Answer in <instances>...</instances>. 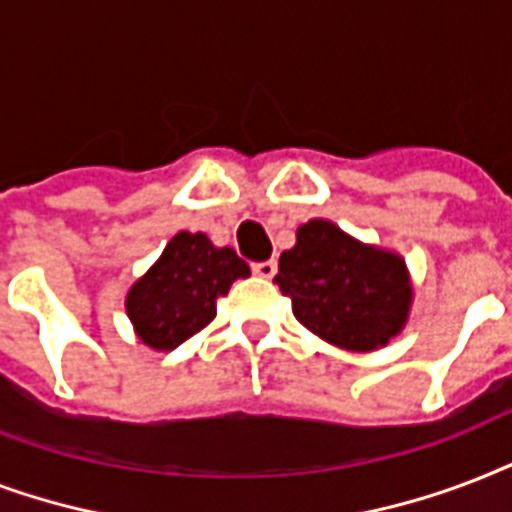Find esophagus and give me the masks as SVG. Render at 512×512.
<instances>
[{
    "mask_svg": "<svg viewBox=\"0 0 512 512\" xmlns=\"http://www.w3.org/2000/svg\"><path fill=\"white\" fill-rule=\"evenodd\" d=\"M277 272V264L272 259L269 261H259V264H253V275H259V277H275Z\"/></svg>",
    "mask_w": 512,
    "mask_h": 512,
    "instance_id": "1",
    "label": "esophagus"
}]
</instances>
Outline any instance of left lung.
Listing matches in <instances>:
<instances>
[{
  "label": "left lung",
  "instance_id": "left-lung-1",
  "mask_svg": "<svg viewBox=\"0 0 512 512\" xmlns=\"http://www.w3.org/2000/svg\"><path fill=\"white\" fill-rule=\"evenodd\" d=\"M275 283L301 326L339 350L387 347L408 323L414 285L406 259L360 243L334 221L310 219L280 253Z\"/></svg>",
  "mask_w": 512,
  "mask_h": 512
}]
</instances>
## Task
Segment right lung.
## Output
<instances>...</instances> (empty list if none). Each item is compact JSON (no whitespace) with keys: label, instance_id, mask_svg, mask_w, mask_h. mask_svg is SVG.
Returning a JSON list of instances; mask_svg holds the SVG:
<instances>
[{"label":"right lung","instance_id":"1","mask_svg":"<svg viewBox=\"0 0 512 512\" xmlns=\"http://www.w3.org/2000/svg\"><path fill=\"white\" fill-rule=\"evenodd\" d=\"M248 275L251 267L229 245L219 248L202 232H178L130 285L125 312L146 347L176 350L216 318L219 296Z\"/></svg>","mask_w":512,"mask_h":512}]
</instances>
